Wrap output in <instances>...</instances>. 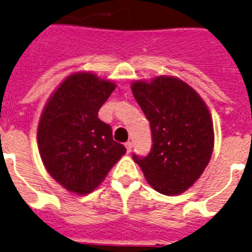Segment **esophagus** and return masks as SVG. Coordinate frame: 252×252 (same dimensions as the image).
<instances>
[{
    "label": "esophagus",
    "instance_id": "34e87169",
    "mask_svg": "<svg viewBox=\"0 0 252 252\" xmlns=\"http://www.w3.org/2000/svg\"><path fill=\"white\" fill-rule=\"evenodd\" d=\"M125 147H126V151H127V153H130L131 149H132V143H131V141H127V143L125 144Z\"/></svg>",
    "mask_w": 252,
    "mask_h": 252
}]
</instances>
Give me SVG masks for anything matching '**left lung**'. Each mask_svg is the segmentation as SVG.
I'll list each match as a JSON object with an SVG mask.
<instances>
[{"mask_svg": "<svg viewBox=\"0 0 252 252\" xmlns=\"http://www.w3.org/2000/svg\"><path fill=\"white\" fill-rule=\"evenodd\" d=\"M148 118L152 149L132 158L147 182L162 194L186 192L202 175L214 149V125L209 108L196 90L176 77L159 76L131 85Z\"/></svg>", "mask_w": 252, "mask_h": 252, "instance_id": "1", "label": "left lung"}]
</instances>
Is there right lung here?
Instances as JSON below:
<instances>
[{"label": "right lung", "mask_w": 252, "mask_h": 252, "mask_svg": "<svg viewBox=\"0 0 252 252\" xmlns=\"http://www.w3.org/2000/svg\"><path fill=\"white\" fill-rule=\"evenodd\" d=\"M116 89L90 72L68 76L51 94L39 118L37 141L49 174L69 192L87 194L100 186L126 153L97 112Z\"/></svg>", "instance_id": "add662e5"}]
</instances>
